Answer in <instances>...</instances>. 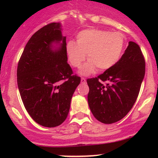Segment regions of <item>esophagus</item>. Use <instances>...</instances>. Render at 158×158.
I'll return each instance as SVG.
<instances>
[{
  "label": "esophagus",
  "mask_w": 158,
  "mask_h": 158,
  "mask_svg": "<svg viewBox=\"0 0 158 158\" xmlns=\"http://www.w3.org/2000/svg\"><path fill=\"white\" fill-rule=\"evenodd\" d=\"M81 82L82 83V84H85V83H86V79H85V78H81Z\"/></svg>",
  "instance_id": "esophagus-1"
}]
</instances>
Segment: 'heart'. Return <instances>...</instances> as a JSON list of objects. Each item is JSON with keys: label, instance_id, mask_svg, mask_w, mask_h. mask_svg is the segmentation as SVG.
I'll use <instances>...</instances> for the list:
<instances>
[{"label": "heart", "instance_id": "1", "mask_svg": "<svg viewBox=\"0 0 158 158\" xmlns=\"http://www.w3.org/2000/svg\"><path fill=\"white\" fill-rule=\"evenodd\" d=\"M125 45V38L120 32H111L99 29H88L79 32L77 42L69 41L66 44L68 61L73 68H79L86 59L88 62L79 71L88 76L99 70H106L117 64Z\"/></svg>", "mask_w": 158, "mask_h": 158}]
</instances>
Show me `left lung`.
Instances as JSON below:
<instances>
[{
	"label": "left lung",
	"mask_w": 158,
	"mask_h": 158,
	"mask_svg": "<svg viewBox=\"0 0 158 158\" xmlns=\"http://www.w3.org/2000/svg\"><path fill=\"white\" fill-rule=\"evenodd\" d=\"M144 56L133 41L112 68L87 79L90 109L97 120L111 124L122 119L136 102L145 76Z\"/></svg>",
	"instance_id": "1"
}]
</instances>
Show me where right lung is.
<instances>
[{"instance_id": "add662e5", "label": "right lung", "mask_w": 158, "mask_h": 158, "mask_svg": "<svg viewBox=\"0 0 158 158\" xmlns=\"http://www.w3.org/2000/svg\"><path fill=\"white\" fill-rule=\"evenodd\" d=\"M67 61L66 37L60 23H49L35 32L19 59L20 95L30 117L42 126H58L68 117L81 78L73 75Z\"/></svg>"}]
</instances>
